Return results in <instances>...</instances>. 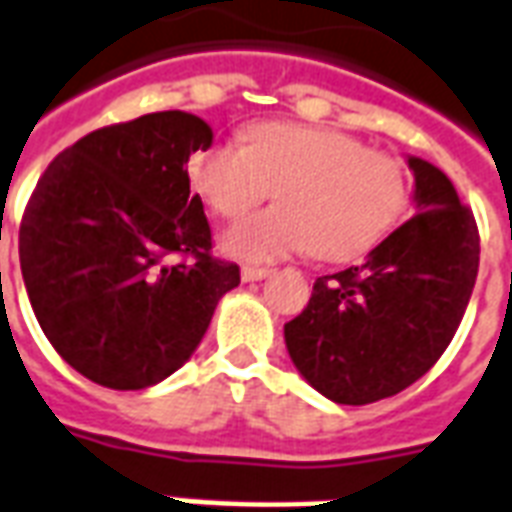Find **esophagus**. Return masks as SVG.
Listing matches in <instances>:
<instances>
[{
    "instance_id": "34e87169",
    "label": "esophagus",
    "mask_w": 512,
    "mask_h": 512,
    "mask_svg": "<svg viewBox=\"0 0 512 512\" xmlns=\"http://www.w3.org/2000/svg\"><path fill=\"white\" fill-rule=\"evenodd\" d=\"M271 274V268L266 266H244L241 268V279L244 282H260V279H266Z\"/></svg>"
}]
</instances>
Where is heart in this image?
Masks as SVG:
<instances>
[{
  "instance_id": "1",
  "label": "heart",
  "mask_w": 512,
  "mask_h": 512,
  "mask_svg": "<svg viewBox=\"0 0 512 512\" xmlns=\"http://www.w3.org/2000/svg\"><path fill=\"white\" fill-rule=\"evenodd\" d=\"M192 189L219 217L233 219L276 192L279 206L238 219L219 238L246 263L314 252L350 260L372 249L407 200L404 162L347 132L268 121L241 143H214L187 165Z\"/></svg>"
}]
</instances>
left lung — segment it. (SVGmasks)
<instances>
[{
  "mask_svg": "<svg viewBox=\"0 0 512 512\" xmlns=\"http://www.w3.org/2000/svg\"><path fill=\"white\" fill-rule=\"evenodd\" d=\"M407 165L418 214L361 266L320 276L304 312L285 325L295 369L336 404H372L420 380L448 350L478 279L472 211L431 162Z\"/></svg>",
  "mask_w": 512,
  "mask_h": 512,
  "instance_id": "8db88e82",
  "label": "left lung"
}]
</instances>
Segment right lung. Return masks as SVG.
I'll use <instances>...</instances> for the list:
<instances>
[{"label": "right lung", "instance_id": "1", "mask_svg": "<svg viewBox=\"0 0 512 512\" xmlns=\"http://www.w3.org/2000/svg\"><path fill=\"white\" fill-rule=\"evenodd\" d=\"M211 140L200 116L146 113L89 132L37 181L21 274L48 342L86 380L140 391L170 377L241 282L189 195L187 162Z\"/></svg>", "mask_w": 512, "mask_h": 512}]
</instances>
